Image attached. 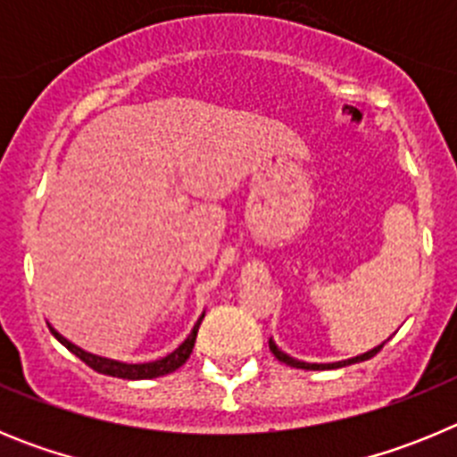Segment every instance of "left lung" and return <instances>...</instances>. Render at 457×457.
Segmentation results:
<instances>
[{
  "instance_id": "left-lung-1",
  "label": "left lung",
  "mask_w": 457,
  "mask_h": 457,
  "mask_svg": "<svg viewBox=\"0 0 457 457\" xmlns=\"http://www.w3.org/2000/svg\"><path fill=\"white\" fill-rule=\"evenodd\" d=\"M270 350H272V354L278 359V361H281V364H288V366H293V369L325 370V369H343V366H348V364H357V361H366V359L375 357V354H378L379 350H382V345H378V348L369 350V353H364V354H359V357H354V359H348V361H337V364H306V361H297V359H293V357H288V354H286V353H281V350H278L277 345H274L272 338H270Z\"/></svg>"
}]
</instances>
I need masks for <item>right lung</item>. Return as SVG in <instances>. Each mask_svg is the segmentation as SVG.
<instances>
[{
	"label": "right lung",
	"instance_id": "add662e5",
	"mask_svg": "<svg viewBox=\"0 0 457 457\" xmlns=\"http://www.w3.org/2000/svg\"><path fill=\"white\" fill-rule=\"evenodd\" d=\"M201 320H204V316H201L199 322L194 325L192 334H189V337L185 338V341L180 343L179 348L173 350L171 354H167V357H162V359H157V361H148V364H123V361H114V359L96 357V354L87 353V350L78 348V345H72V343L66 341L62 334L54 332L52 327H50V332L54 334L56 341L63 343V345H66V348L71 350L75 357L82 359L84 364L91 366V369L98 370V373L112 375V378H123V379H153V378H160V375L173 373V370L180 369V366L187 361L189 354H192L194 341H196V332H199Z\"/></svg>",
	"mask_w": 457,
	"mask_h": 457
}]
</instances>
